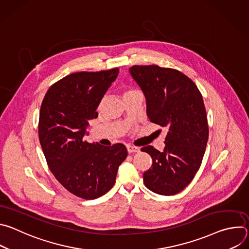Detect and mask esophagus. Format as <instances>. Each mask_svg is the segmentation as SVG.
Returning <instances> with one entry per match:
<instances>
[{"mask_svg":"<svg viewBox=\"0 0 249 249\" xmlns=\"http://www.w3.org/2000/svg\"><path fill=\"white\" fill-rule=\"evenodd\" d=\"M127 151H128V153H138V152H140V148L128 145L127 146Z\"/></svg>","mask_w":249,"mask_h":249,"instance_id":"obj_1","label":"esophagus"}]
</instances>
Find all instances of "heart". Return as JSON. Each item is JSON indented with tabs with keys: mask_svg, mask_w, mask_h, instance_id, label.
<instances>
[{
	"mask_svg": "<svg viewBox=\"0 0 249 249\" xmlns=\"http://www.w3.org/2000/svg\"><path fill=\"white\" fill-rule=\"evenodd\" d=\"M130 91H134V90H133V89H130V90H127L126 92H130Z\"/></svg>",
	"mask_w": 249,
	"mask_h": 249,
	"instance_id": "1",
	"label": "heart"
}]
</instances>
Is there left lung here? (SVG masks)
I'll return each instance as SVG.
<instances>
[{
  "label": "left lung",
  "mask_w": 249,
  "mask_h": 249,
  "mask_svg": "<svg viewBox=\"0 0 249 249\" xmlns=\"http://www.w3.org/2000/svg\"><path fill=\"white\" fill-rule=\"evenodd\" d=\"M129 73L145 94L151 122L167 129L162 152L152 146L142 148L153 160L143 174L145 185L160 195L179 193L194 178L207 146L202 94L187 76L174 69L133 66Z\"/></svg>",
  "instance_id": "obj_1"
}]
</instances>
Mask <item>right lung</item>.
Returning a JSON list of instances; mask_svg holds the SVG:
<instances>
[{
  "mask_svg": "<svg viewBox=\"0 0 249 249\" xmlns=\"http://www.w3.org/2000/svg\"><path fill=\"white\" fill-rule=\"evenodd\" d=\"M119 70L79 72L50 87L41 104L38 134L47 164L56 179L72 194L96 199L115 183L126 147H104L85 140L89 120L116 80Z\"/></svg>",
  "mask_w": 249,
  "mask_h": 249,
  "instance_id": "1",
  "label": "right lung"
}]
</instances>
